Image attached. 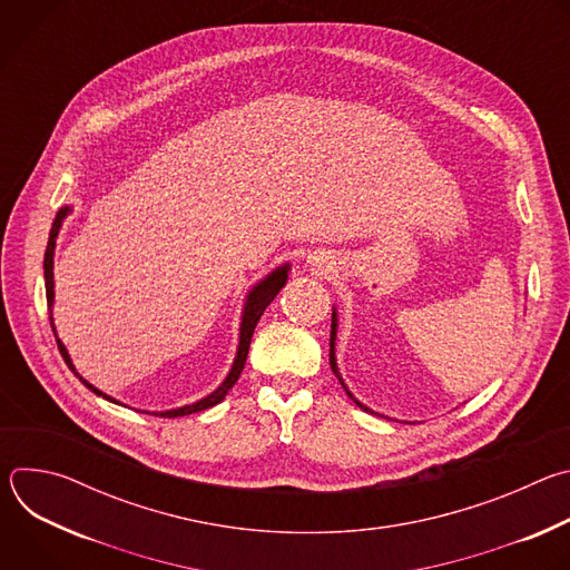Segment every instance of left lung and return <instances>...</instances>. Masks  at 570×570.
Instances as JSON below:
<instances>
[{
  "label": "left lung",
  "instance_id": "obj_1",
  "mask_svg": "<svg viewBox=\"0 0 570 570\" xmlns=\"http://www.w3.org/2000/svg\"><path fill=\"white\" fill-rule=\"evenodd\" d=\"M336 330H338V317H336V308H334V313H332V338H330V363H332V370H334V374H336V376H338V381L343 383V379H341V372H338V365H336ZM343 387H345V392H347V394H350V396H352V399H354V401L361 405L363 411L372 413V411L367 409V405H363V403H361V401H358V399H356V396H354V394L347 390V385H345V383H343Z\"/></svg>",
  "mask_w": 570,
  "mask_h": 570
}]
</instances>
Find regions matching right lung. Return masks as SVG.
Instances as JSON below:
<instances>
[{
	"label": "right lung",
	"instance_id": "obj_1",
	"mask_svg": "<svg viewBox=\"0 0 570 570\" xmlns=\"http://www.w3.org/2000/svg\"><path fill=\"white\" fill-rule=\"evenodd\" d=\"M69 212H71L69 207H62V209L56 214L53 225H51V232H49V240H47V253H45V288H47V306H49V311H51V306H53V248H56V236H58L60 225H62V220H65V216H67ZM288 271H291V266H288V264H284V266L275 268L266 279H262L259 284H255V286H253V291L248 293L246 306H243V317H240V338H238L236 358H234L232 370H229V374L225 376V381H223V383H220L212 394H207L205 399H200V401H196V403L183 405V409L165 411V413H155V415H159V417H183V415H191V413L207 411V409H212V405H216V403H220V401L225 399V394H227V392L232 390V385L238 381V376H240V372H243V365H246L248 350H250V341H253V334H255L257 322H259V317L264 315L266 306H268V304L277 297V293L284 288V284H286V279H288ZM49 320H51V330H53V336H56L53 317H49ZM56 343H58V350H60L62 361L67 363V367H69V370H71L80 381H83V385H88L95 394H99V396H104V399H108V401H112V403H119L117 399H112V396L104 394L99 387H95L92 383H88L83 376H80V374L76 372V367H73L71 358H69V354H67V350H65L62 341H60V338H56Z\"/></svg>",
	"mask_w": 570,
	"mask_h": 570
}]
</instances>
